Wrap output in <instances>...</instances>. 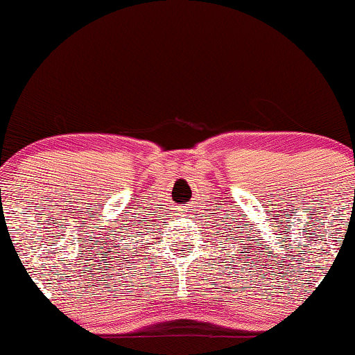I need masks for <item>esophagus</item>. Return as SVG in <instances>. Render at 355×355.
<instances>
[{
  "mask_svg": "<svg viewBox=\"0 0 355 355\" xmlns=\"http://www.w3.org/2000/svg\"><path fill=\"white\" fill-rule=\"evenodd\" d=\"M191 208H192L191 205H182L181 208H179V211H181V213H187L189 210H191Z\"/></svg>",
  "mask_w": 355,
  "mask_h": 355,
  "instance_id": "34e87169",
  "label": "esophagus"
}]
</instances>
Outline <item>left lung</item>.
Listing matches in <instances>:
<instances>
[{"label": "left lung", "instance_id": "8db88e82", "mask_svg": "<svg viewBox=\"0 0 355 355\" xmlns=\"http://www.w3.org/2000/svg\"><path fill=\"white\" fill-rule=\"evenodd\" d=\"M226 226H227V223H226ZM230 232H231V231H230ZM230 232H226V236H225L226 239H230V237H231L232 241H236V237H237V230H236L234 234H230ZM220 234H225V232H220ZM218 237H221V236H218ZM239 237H241V236H239ZM239 241H241V242H244L242 239H239ZM226 242H227V241H226ZM230 244H231V242H230ZM237 244H239V242H237Z\"/></svg>", "mask_w": 355, "mask_h": 355}]
</instances>
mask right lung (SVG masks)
<instances>
[{"mask_svg": "<svg viewBox=\"0 0 355 355\" xmlns=\"http://www.w3.org/2000/svg\"><path fill=\"white\" fill-rule=\"evenodd\" d=\"M121 227H123V226H121ZM121 227H119V230H121ZM125 250H128V249H125V247H124V252H125ZM118 254H119V252H118ZM121 254H123V252H121Z\"/></svg>", "mask_w": 355, "mask_h": 355, "instance_id": "1", "label": "right lung"}]
</instances>
